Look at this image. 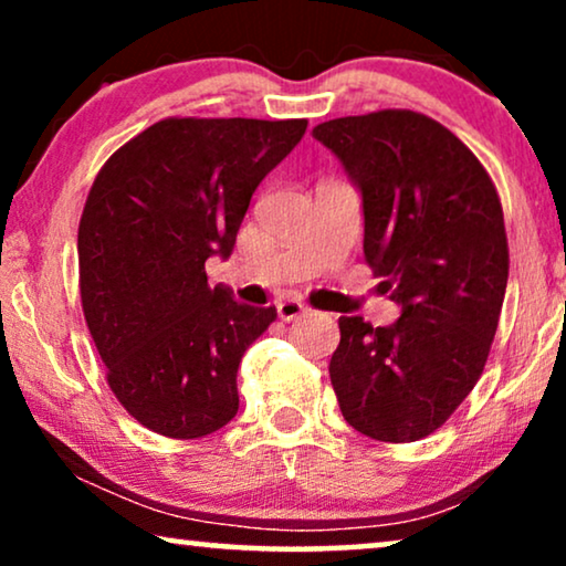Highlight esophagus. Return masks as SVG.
<instances>
[{
	"label": "esophagus",
	"mask_w": 566,
	"mask_h": 566,
	"mask_svg": "<svg viewBox=\"0 0 566 566\" xmlns=\"http://www.w3.org/2000/svg\"><path fill=\"white\" fill-rule=\"evenodd\" d=\"M275 308H277V316H281L283 322H293V319H298V316H304L308 312V308L301 304V301H293V298L277 301Z\"/></svg>",
	"instance_id": "34e87169"
}]
</instances>
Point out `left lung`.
<instances>
[{"label":"left lung","mask_w":566,"mask_h":566,"mask_svg":"<svg viewBox=\"0 0 566 566\" xmlns=\"http://www.w3.org/2000/svg\"><path fill=\"white\" fill-rule=\"evenodd\" d=\"M314 138L360 188L368 265L401 316H339L329 360L347 424L384 443L436 432L482 376L507 289V234L490 172L446 126L415 111L319 123Z\"/></svg>","instance_id":"1"}]
</instances>
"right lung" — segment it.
Listing matches in <instances>:
<instances>
[{"instance_id":"right-lung-1","label":"right lung","mask_w":566,"mask_h":566,"mask_svg":"<svg viewBox=\"0 0 566 566\" xmlns=\"http://www.w3.org/2000/svg\"><path fill=\"white\" fill-rule=\"evenodd\" d=\"M306 118H165L123 144L80 219L82 312L115 399L151 432L192 440L239 409L237 370L275 306L211 289L206 260L229 258L270 169Z\"/></svg>"}]
</instances>
